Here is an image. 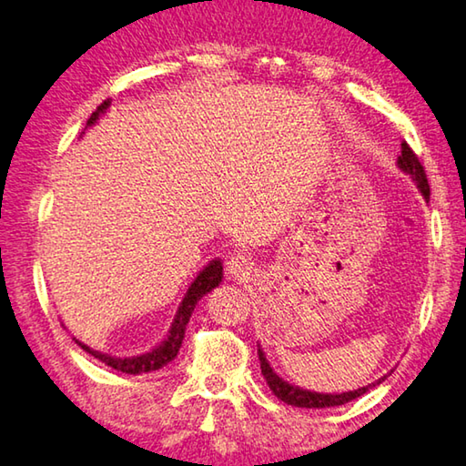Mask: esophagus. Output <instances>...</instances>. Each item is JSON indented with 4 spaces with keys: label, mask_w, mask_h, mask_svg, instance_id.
Returning a JSON list of instances; mask_svg holds the SVG:
<instances>
[{
    "label": "esophagus",
    "mask_w": 466,
    "mask_h": 466,
    "mask_svg": "<svg viewBox=\"0 0 466 466\" xmlns=\"http://www.w3.org/2000/svg\"><path fill=\"white\" fill-rule=\"evenodd\" d=\"M253 269V263H250L245 253H234L226 263V271L230 273L232 278H245Z\"/></svg>",
    "instance_id": "1"
}]
</instances>
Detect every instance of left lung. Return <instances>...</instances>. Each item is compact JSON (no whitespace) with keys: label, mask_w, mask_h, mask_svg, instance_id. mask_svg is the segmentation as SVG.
<instances>
[{"label":"left lung","mask_w":466,"mask_h":466,"mask_svg":"<svg viewBox=\"0 0 466 466\" xmlns=\"http://www.w3.org/2000/svg\"><path fill=\"white\" fill-rule=\"evenodd\" d=\"M398 166H400L402 172L412 176V180L417 182V187L420 188L423 197L430 198V184H427L425 167L420 166V161L415 155V151H412L406 143H402V151H400V157H398ZM259 360H261V373H263L265 381H268L271 392L276 394L282 402L292 404V406H300V409H328V406L346 404V402L354 400V398H359V396H363L365 392H369V388H373L375 383L386 380V378H381L380 381L369 383V386H365V388L352 390V392H344V394H319V392H309V390L290 386L288 381L279 380L278 375L273 373V369L269 367L268 359H265V354H263L261 349H259Z\"/></svg>","instance_id":"8db88e82"}]
</instances>
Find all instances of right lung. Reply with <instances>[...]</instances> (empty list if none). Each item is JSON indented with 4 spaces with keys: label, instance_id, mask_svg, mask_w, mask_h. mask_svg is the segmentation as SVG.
<instances>
[{
    "label": "right lung",
    "instance_id": "add662e5",
    "mask_svg": "<svg viewBox=\"0 0 466 466\" xmlns=\"http://www.w3.org/2000/svg\"><path fill=\"white\" fill-rule=\"evenodd\" d=\"M107 107H109V99L103 101L101 106L95 109L93 116L88 117L86 127H91V124L99 117V114L106 112ZM221 269H224V268H221V263L216 259V261H211L209 265H207V268L201 273H198V276L195 278V282L190 284L188 292L184 294V299H182L180 307H178V313H176L172 328H169L167 338L157 346V349H153L151 352L140 354V357L120 359V357H109V354H101L97 350L88 349L86 344H80L76 339L78 346L85 352L93 354L95 359H99L101 363H106L107 367H112V369H116V371H122V373L138 375V373H149V371H155V369H161L164 365H167L169 360H174L176 354H178L180 346H182L184 329H187V323L190 319V315H193V311H195V305L205 297L207 292H211L213 288L219 286Z\"/></svg>",
    "mask_w": 466,
    "mask_h": 466
}]
</instances>
